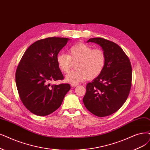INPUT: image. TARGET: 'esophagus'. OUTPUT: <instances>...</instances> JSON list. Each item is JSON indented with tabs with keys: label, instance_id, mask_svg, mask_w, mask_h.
Masks as SVG:
<instances>
[{
	"label": "esophagus",
	"instance_id": "34e87169",
	"mask_svg": "<svg viewBox=\"0 0 150 150\" xmlns=\"http://www.w3.org/2000/svg\"><path fill=\"white\" fill-rule=\"evenodd\" d=\"M71 87H76V86H78V84H77V83H72L71 85Z\"/></svg>",
	"mask_w": 150,
	"mask_h": 150
}]
</instances>
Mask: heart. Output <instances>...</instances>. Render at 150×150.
I'll return each instance as SVG.
<instances>
[{"label": "heart", "mask_w": 150, "mask_h": 150, "mask_svg": "<svg viewBox=\"0 0 150 150\" xmlns=\"http://www.w3.org/2000/svg\"><path fill=\"white\" fill-rule=\"evenodd\" d=\"M57 63L59 69L64 73H68L76 63V70L70 72L65 76V80L71 83H77L86 79H96L103 71L106 57L103 50L93 49L85 43H78L69 50V55L60 53L57 55Z\"/></svg>", "instance_id": "1"}]
</instances>
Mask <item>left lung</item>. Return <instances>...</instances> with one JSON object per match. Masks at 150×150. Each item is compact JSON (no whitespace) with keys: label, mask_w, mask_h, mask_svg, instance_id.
I'll list each match as a JSON object with an SVG mask.
<instances>
[{"label":"left lung","mask_w":150,"mask_h":150,"mask_svg":"<svg viewBox=\"0 0 150 150\" xmlns=\"http://www.w3.org/2000/svg\"><path fill=\"white\" fill-rule=\"evenodd\" d=\"M99 44L106 54L104 68L99 75L86 85L83 98L86 108L98 117L115 112L129 96L132 85L130 60L119 46L102 38H91L87 42Z\"/></svg>","instance_id":"obj_1"}]
</instances>
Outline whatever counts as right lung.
Returning a JSON list of instances; mask_svg holds the SVG:
<instances>
[{
  "mask_svg": "<svg viewBox=\"0 0 150 150\" xmlns=\"http://www.w3.org/2000/svg\"><path fill=\"white\" fill-rule=\"evenodd\" d=\"M69 40L52 37L38 40L26 49L20 60L16 85L22 103L33 114L45 116L52 113L70 89L69 84H50L64 79L56 58Z\"/></svg>",
  "mask_w": 150,
  "mask_h": 150,
  "instance_id": "add662e5",
  "label": "right lung"
}]
</instances>
